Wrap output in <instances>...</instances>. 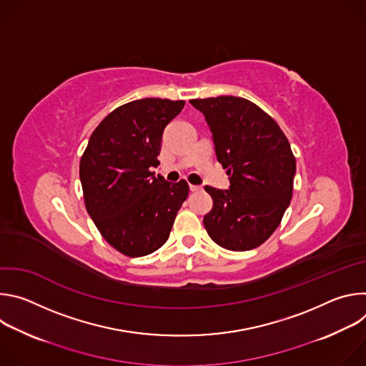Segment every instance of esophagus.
Instances as JSON below:
<instances>
[{"label": "esophagus", "instance_id": "obj_1", "mask_svg": "<svg viewBox=\"0 0 366 366\" xmlns=\"http://www.w3.org/2000/svg\"><path fill=\"white\" fill-rule=\"evenodd\" d=\"M189 189H191L192 192H199V191L202 189V187H201V185H189Z\"/></svg>", "mask_w": 366, "mask_h": 366}]
</instances>
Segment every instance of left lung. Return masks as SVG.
Returning a JSON list of instances; mask_svg holds the SVG:
<instances>
[{
	"instance_id": "1",
	"label": "left lung",
	"mask_w": 366,
	"mask_h": 366,
	"mask_svg": "<svg viewBox=\"0 0 366 366\" xmlns=\"http://www.w3.org/2000/svg\"><path fill=\"white\" fill-rule=\"evenodd\" d=\"M210 126L230 188L205 185L213 208L204 227L219 246L242 252L262 244L280 226L292 198L295 156L278 123L246 98L189 99Z\"/></svg>"
}]
</instances>
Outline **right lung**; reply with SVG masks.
Wrapping results in <instances>:
<instances>
[{
    "label": "right lung",
    "mask_w": 366,
    "mask_h": 366,
    "mask_svg": "<svg viewBox=\"0 0 366 366\" xmlns=\"http://www.w3.org/2000/svg\"><path fill=\"white\" fill-rule=\"evenodd\" d=\"M185 101L143 98L113 110L92 132L79 162L88 214L120 253L139 257L165 244L188 197L185 179L154 177L164 129Z\"/></svg>",
    "instance_id": "right-lung-1"
}]
</instances>
